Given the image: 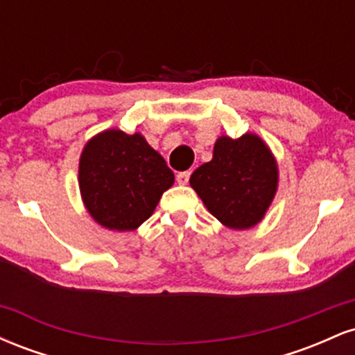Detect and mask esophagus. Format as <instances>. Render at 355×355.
Returning <instances> with one entry per match:
<instances>
[{
  "label": "esophagus",
  "mask_w": 355,
  "mask_h": 355,
  "mask_svg": "<svg viewBox=\"0 0 355 355\" xmlns=\"http://www.w3.org/2000/svg\"><path fill=\"white\" fill-rule=\"evenodd\" d=\"M190 178V172H180L177 175V183L178 185H187Z\"/></svg>",
  "instance_id": "34e87169"
}]
</instances>
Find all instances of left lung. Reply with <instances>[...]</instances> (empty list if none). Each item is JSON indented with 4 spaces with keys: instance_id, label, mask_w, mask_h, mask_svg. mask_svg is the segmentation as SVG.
<instances>
[{
    "instance_id": "left-lung-1",
    "label": "left lung",
    "mask_w": 355,
    "mask_h": 355,
    "mask_svg": "<svg viewBox=\"0 0 355 355\" xmlns=\"http://www.w3.org/2000/svg\"><path fill=\"white\" fill-rule=\"evenodd\" d=\"M190 187L207 210L232 230H247L266 217L279 187V165L255 133L222 135L214 157L191 173Z\"/></svg>"
}]
</instances>
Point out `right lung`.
Masks as SVG:
<instances>
[{
  "instance_id": "1",
  "label": "right lung",
  "mask_w": 355,
  "mask_h": 355,
  "mask_svg": "<svg viewBox=\"0 0 355 355\" xmlns=\"http://www.w3.org/2000/svg\"><path fill=\"white\" fill-rule=\"evenodd\" d=\"M175 175L141 133L108 128L83 146L78 185L85 209L108 230H137L157 209Z\"/></svg>"
}]
</instances>
